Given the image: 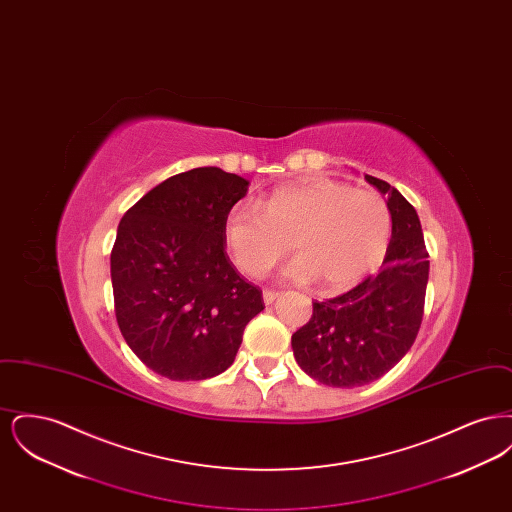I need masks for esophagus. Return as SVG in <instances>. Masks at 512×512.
<instances>
[{
    "instance_id": "obj_1",
    "label": "esophagus",
    "mask_w": 512,
    "mask_h": 512,
    "mask_svg": "<svg viewBox=\"0 0 512 512\" xmlns=\"http://www.w3.org/2000/svg\"><path fill=\"white\" fill-rule=\"evenodd\" d=\"M278 295H280V293L274 292V290H265V292H263V299H265L267 305H272V303L278 299Z\"/></svg>"
}]
</instances>
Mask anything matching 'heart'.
<instances>
[{
	"label": "heart",
	"instance_id": "obj_1",
	"mask_svg": "<svg viewBox=\"0 0 512 512\" xmlns=\"http://www.w3.org/2000/svg\"><path fill=\"white\" fill-rule=\"evenodd\" d=\"M391 234L388 203L370 190L315 180L274 190L259 203L234 205L222 222V244L247 276L267 274L290 249L293 282L320 280L328 292L361 282L382 261Z\"/></svg>",
	"mask_w": 512,
	"mask_h": 512
}]
</instances>
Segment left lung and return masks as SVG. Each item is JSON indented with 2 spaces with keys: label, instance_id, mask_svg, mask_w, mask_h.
Masks as SVG:
<instances>
[{
  "label": "left lung",
  "instance_id": "8db88e82",
  "mask_svg": "<svg viewBox=\"0 0 512 512\" xmlns=\"http://www.w3.org/2000/svg\"><path fill=\"white\" fill-rule=\"evenodd\" d=\"M388 197L391 240L382 270L357 288L313 303V317L292 336L293 357L311 378L334 388L365 386L411 349L428 284V251L413 205L388 182L365 176Z\"/></svg>",
  "mask_w": 512,
  "mask_h": 512
}]
</instances>
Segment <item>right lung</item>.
I'll use <instances>...</instances> for the list:
<instances>
[{
	"instance_id": "1",
	"label": "right lung",
	"mask_w": 512,
	"mask_h": 512,
	"mask_svg": "<svg viewBox=\"0 0 512 512\" xmlns=\"http://www.w3.org/2000/svg\"><path fill=\"white\" fill-rule=\"evenodd\" d=\"M249 182L217 167L180 172L130 207L111 251L115 315L138 359L169 380H207L234 363L265 309L222 244Z\"/></svg>"
}]
</instances>
